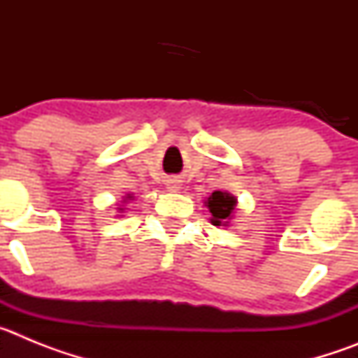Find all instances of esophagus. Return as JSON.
Here are the masks:
<instances>
[{"mask_svg":"<svg viewBox=\"0 0 358 358\" xmlns=\"http://www.w3.org/2000/svg\"><path fill=\"white\" fill-rule=\"evenodd\" d=\"M166 188H169L170 192H179V189H181V182L176 181V179H170V181L166 182Z\"/></svg>","mask_w":358,"mask_h":358,"instance_id":"esophagus-1","label":"esophagus"}]
</instances>
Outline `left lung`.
<instances>
[{
  "instance_id": "left-lung-1",
  "label": "left lung",
  "mask_w": 358,
  "mask_h": 358,
  "mask_svg": "<svg viewBox=\"0 0 358 358\" xmlns=\"http://www.w3.org/2000/svg\"><path fill=\"white\" fill-rule=\"evenodd\" d=\"M204 204H206L208 210H210V220L213 226H229V220L233 218V215H235L236 208V199L233 197V195L227 194V192L217 189V192H213V194L206 199Z\"/></svg>"
}]
</instances>
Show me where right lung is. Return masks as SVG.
<instances>
[{
  "mask_svg": "<svg viewBox=\"0 0 358 358\" xmlns=\"http://www.w3.org/2000/svg\"><path fill=\"white\" fill-rule=\"evenodd\" d=\"M131 199H132V195H125V197H123V201H122V206L118 208V211H120V213H122V211L125 210V208H123V204H125V202H127V201H131Z\"/></svg>",
  "mask_w": 358,
  "mask_h": 358,
  "instance_id": "1",
  "label": "right lung"
}]
</instances>
